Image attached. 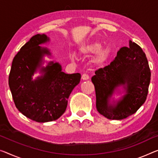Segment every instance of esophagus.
Wrapping results in <instances>:
<instances>
[{
  "instance_id": "esophagus-1",
  "label": "esophagus",
  "mask_w": 158,
  "mask_h": 158,
  "mask_svg": "<svg viewBox=\"0 0 158 158\" xmlns=\"http://www.w3.org/2000/svg\"><path fill=\"white\" fill-rule=\"evenodd\" d=\"M89 78V77L87 73L82 74V80H84V81H87V80H88Z\"/></svg>"
}]
</instances>
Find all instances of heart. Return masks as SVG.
Segmentation results:
<instances>
[{
  "instance_id": "1",
  "label": "heart",
  "mask_w": 158,
  "mask_h": 158,
  "mask_svg": "<svg viewBox=\"0 0 158 158\" xmlns=\"http://www.w3.org/2000/svg\"><path fill=\"white\" fill-rule=\"evenodd\" d=\"M101 47L102 46L99 43L90 44L87 45L82 48V53L85 55H91L96 54L99 50L101 49ZM109 54H110V50H109L108 48H103V49L101 50L98 52V54H97L96 56L94 57V62L98 64H102V63H103L104 60H106Z\"/></svg>"
}]
</instances>
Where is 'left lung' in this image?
<instances>
[{
    "mask_svg": "<svg viewBox=\"0 0 158 158\" xmlns=\"http://www.w3.org/2000/svg\"><path fill=\"white\" fill-rule=\"evenodd\" d=\"M92 77L98 112L109 119L121 120L135 113L146 100L150 69L146 56L137 44L129 42L122 47L110 65L99 69ZM124 86L127 94L116 106L108 103L113 92Z\"/></svg>",
    "mask_w": 158,
    "mask_h": 158,
    "instance_id": "1",
    "label": "left lung"
}]
</instances>
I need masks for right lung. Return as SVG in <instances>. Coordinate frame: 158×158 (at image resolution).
<instances>
[{"mask_svg":"<svg viewBox=\"0 0 158 158\" xmlns=\"http://www.w3.org/2000/svg\"><path fill=\"white\" fill-rule=\"evenodd\" d=\"M48 40L44 34H37L23 46L14 57L8 78L17 109L27 118L41 123L56 120L65 112L68 99L81 77L78 73H65L58 63L50 62L42 69L43 76L31 80L42 57L51 54L39 46Z\"/></svg>","mask_w":158,"mask_h":158,"instance_id":"add662e5","label":"right lung"}]
</instances>
